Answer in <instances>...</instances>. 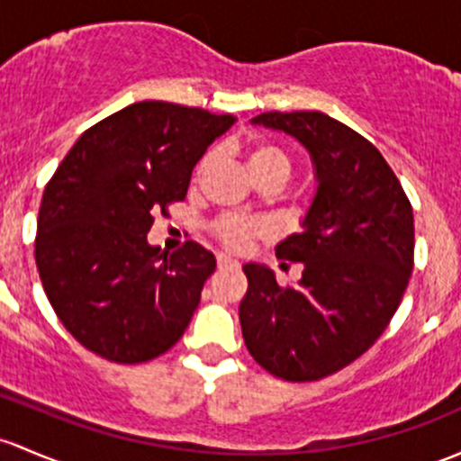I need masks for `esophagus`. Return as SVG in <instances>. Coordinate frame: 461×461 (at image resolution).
Here are the masks:
<instances>
[{
    "mask_svg": "<svg viewBox=\"0 0 461 461\" xmlns=\"http://www.w3.org/2000/svg\"><path fill=\"white\" fill-rule=\"evenodd\" d=\"M216 265L218 267H239V260H234V258H230V256H225V254H218L216 256Z\"/></svg>",
    "mask_w": 461,
    "mask_h": 461,
    "instance_id": "1",
    "label": "esophagus"
}]
</instances>
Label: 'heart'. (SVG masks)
Here are the masks:
<instances>
[{
	"mask_svg": "<svg viewBox=\"0 0 461 461\" xmlns=\"http://www.w3.org/2000/svg\"><path fill=\"white\" fill-rule=\"evenodd\" d=\"M212 166V152H207L205 157L198 161L196 166V178L203 176L207 172V167ZM247 166H249L251 174L256 178L265 176V174H280V176L287 181L289 174H292V158L285 152L280 145L265 141H251L247 148ZM269 227L263 221H251V218L236 216V214H225L214 222V236L221 240L222 245L230 247V249L243 251L249 247L254 239H263L267 236Z\"/></svg>",
	"mask_w": 461,
	"mask_h": 461,
	"instance_id": "1",
	"label": "heart"
}]
</instances>
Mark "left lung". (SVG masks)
I'll use <instances>...</instances> for the list:
<instances>
[{
	"label": "left lung",
	"mask_w": 461,
	"mask_h": 461,
	"mask_svg": "<svg viewBox=\"0 0 461 461\" xmlns=\"http://www.w3.org/2000/svg\"><path fill=\"white\" fill-rule=\"evenodd\" d=\"M254 123L309 149L318 192L304 231L276 247L278 258L303 263L298 285H278L263 265L243 267L245 345L280 380H322L369 351L400 307L413 271V207L380 149L338 119L303 110Z\"/></svg>",
	"instance_id": "left-lung-1"
}]
</instances>
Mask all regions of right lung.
Here are the masks:
<instances>
[{"instance_id": "add662e5", "label": "right lung", "mask_w": 461, "mask_h": 461, "mask_svg": "<svg viewBox=\"0 0 461 461\" xmlns=\"http://www.w3.org/2000/svg\"><path fill=\"white\" fill-rule=\"evenodd\" d=\"M231 114L139 101L79 137L41 196L35 260L57 318L88 351L139 365L178 342L214 274L212 251L148 243L154 216L185 198Z\"/></svg>"}]
</instances>
